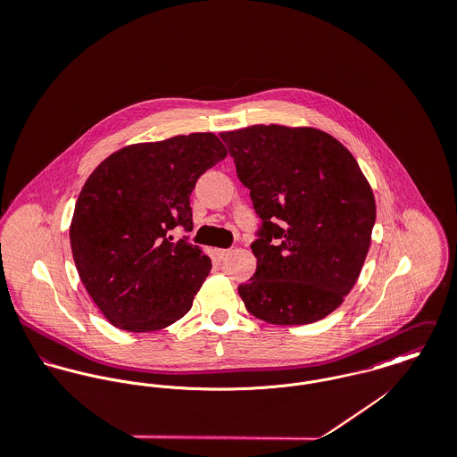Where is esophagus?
I'll list each match as a JSON object with an SVG mask.
<instances>
[{
  "label": "esophagus",
  "instance_id": "esophagus-1",
  "mask_svg": "<svg viewBox=\"0 0 457 457\" xmlns=\"http://www.w3.org/2000/svg\"><path fill=\"white\" fill-rule=\"evenodd\" d=\"M232 252H234L232 248H227V250H218V252H216V255L220 257V261H225V259H227L230 253H232Z\"/></svg>",
  "mask_w": 457,
  "mask_h": 457
}]
</instances>
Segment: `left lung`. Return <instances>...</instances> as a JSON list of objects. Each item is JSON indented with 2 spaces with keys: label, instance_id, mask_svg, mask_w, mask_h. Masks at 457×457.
Instances as JSON below:
<instances>
[{
  "label": "left lung",
  "instance_id": "8db88e82",
  "mask_svg": "<svg viewBox=\"0 0 457 457\" xmlns=\"http://www.w3.org/2000/svg\"><path fill=\"white\" fill-rule=\"evenodd\" d=\"M220 137L261 218L257 270L237 288L246 310L276 326L322 320L353 288L371 245L377 205L359 163L317 129L253 125Z\"/></svg>",
  "mask_w": 457,
  "mask_h": 457
}]
</instances>
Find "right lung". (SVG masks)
Returning a JSON list of instances; mask_svg holds the SVG:
<instances>
[{
	"label": "right lung",
	"mask_w": 457,
	"mask_h": 457,
	"mask_svg": "<svg viewBox=\"0 0 457 457\" xmlns=\"http://www.w3.org/2000/svg\"><path fill=\"white\" fill-rule=\"evenodd\" d=\"M227 156L214 133L178 135L112 153L77 198L70 245L87 294L129 332H151L185 317L211 259L170 232L194 225L196 179Z\"/></svg>",
	"instance_id": "obj_1"
}]
</instances>
